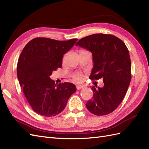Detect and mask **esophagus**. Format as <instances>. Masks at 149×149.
Here are the masks:
<instances>
[{
	"mask_svg": "<svg viewBox=\"0 0 149 149\" xmlns=\"http://www.w3.org/2000/svg\"><path fill=\"white\" fill-rule=\"evenodd\" d=\"M84 87V86H83V85H80V84H77V85H76V89L77 90H81V89H82V88H83Z\"/></svg>",
	"mask_w": 149,
	"mask_h": 149,
	"instance_id": "obj_1",
	"label": "esophagus"
}]
</instances>
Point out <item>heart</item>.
<instances>
[{
	"instance_id": "obj_1",
	"label": "heart",
	"mask_w": 149,
	"mask_h": 149,
	"mask_svg": "<svg viewBox=\"0 0 149 149\" xmlns=\"http://www.w3.org/2000/svg\"><path fill=\"white\" fill-rule=\"evenodd\" d=\"M79 52H88V51L85 50H80ZM73 79L77 82H81L83 80V76L82 75L79 74H76L73 76Z\"/></svg>"
}]
</instances>
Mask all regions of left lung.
I'll use <instances>...</instances> for the list:
<instances>
[{
    "label": "left lung",
    "mask_w": 149,
    "mask_h": 149,
    "mask_svg": "<svg viewBox=\"0 0 149 149\" xmlns=\"http://www.w3.org/2000/svg\"><path fill=\"white\" fill-rule=\"evenodd\" d=\"M93 55L92 80L103 78L104 86H92L93 96L86 103L87 109L98 116L109 114L121 103L129 86L131 61L125 43L111 34H95L79 39L76 43Z\"/></svg>",
    "instance_id": "1"
}]
</instances>
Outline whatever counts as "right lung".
I'll list each match as a JSON object with an SVG mask.
<instances>
[{
    "mask_svg": "<svg viewBox=\"0 0 149 149\" xmlns=\"http://www.w3.org/2000/svg\"><path fill=\"white\" fill-rule=\"evenodd\" d=\"M77 40L36 38L24 47L18 60L17 75L28 103L37 113L47 117L58 115L76 92L74 84H56L50 76L62 67L63 55Z\"/></svg>",
    "mask_w": 149,
    "mask_h": 149,
    "instance_id": "1",
    "label": "right lung"
}]
</instances>
